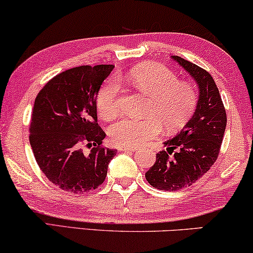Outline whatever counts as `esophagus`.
Wrapping results in <instances>:
<instances>
[{"instance_id": "obj_1", "label": "esophagus", "mask_w": 253, "mask_h": 253, "mask_svg": "<svg viewBox=\"0 0 253 253\" xmlns=\"http://www.w3.org/2000/svg\"><path fill=\"white\" fill-rule=\"evenodd\" d=\"M118 149L120 152H135V147H128V146H118Z\"/></svg>"}]
</instances>
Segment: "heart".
<instances>
[{"label":"heart","instance_id":"b5f03b06","mask_svg":"<svg viewBox=\"0 0 253 253\" xmlns=\"http://www.w3.org/2000/svg\"><path fill=\"white\" fill-rule=\"evenodd\" d=\"M128 82L140 93L149 98L146 119L126 118L111 127V139L129 147L145 145L161 133L176 132L187 124L197 105V89L190 82H180L177 76L161 64H141L132 69ZM120 85L111 79L101 86L97 94L99 116L113 120L119 114L118 97Z\"/></svg>","mask_w":253,"mask_h":253}]
</instances>
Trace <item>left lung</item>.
I'll return each mask as SVG.
<instances>
[{"mask_svg": "<svg viewBox=\"0 0 253 253\" xmlns=\"http://www.w3.org/2000/svg\"><path fill=\"white\" fill-rule=\"evenodd\" d=\"M171 59L197 84L198 100L190 120L164 142L166 150L156 154L155 164L145 174L152 187L166 191L191 185L209 170L218 156L226 127L224 105L211 75L178 56Z\"/></svg>", "mask_w": 253, "mask_h": 253, "instance_id": "8db88e82", "label": "left lung"}]
</instances>
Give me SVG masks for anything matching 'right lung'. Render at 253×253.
Segmentation results:
<instances>
[{
	"label": "right lung",
	"mask_w": 253,
	"mask_h": 253,
	"mask_svg": "<svg viewBox=\"0 0 253 253\" xmlns=\"http://www.w3.org/2000/svg\"><path fill=\"white\" fill-rule=\"evenodd\" d=\"M113 65L78 66L52 78L35 100L30 146L41 170L65 191L84 194L103 184L116 149L101 146L97 94ZM91 148L88 155L82 146Z\"/></svg>",
	"instance_id": "1"
}]
</instances>
